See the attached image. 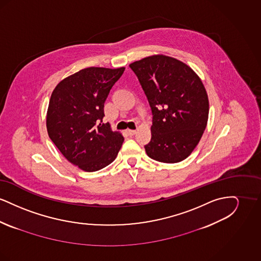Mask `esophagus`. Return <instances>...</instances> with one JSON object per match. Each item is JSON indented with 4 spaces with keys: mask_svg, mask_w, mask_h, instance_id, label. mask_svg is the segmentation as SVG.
I'll return each mask as SVG.
<instances>
[{
    "mask_svg": "<svg viewBox=\"0 0 261 261\" xmlns=\"http://www.w3.org/2000/svg\"><path fill=\"white\" fill-rule=\"evenodd\" d=\"M136 130H131V129H128V130H127V133H128V135H130V136L135 135V134H136Z\"/></svg>",
    "mask_w": 261,
    "mask_h": 261,
    "instance_id": "obj_1",
    "label": "esophagus"
}]
</instances>
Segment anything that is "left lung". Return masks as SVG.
<instances>
[{
	"label": "left lung",
	"mask_w": 261,
	"mask_h": 261,
	"mask_svg": "<svg viewBox=\"0 0 261 261\" xmlns=\"http://www.w3.org/2000/svg\"><path fill=\"white\" fill-rule=\"evenodd\" d=\"M152 113L151 139L145 146L150 159L176 163L199 144L208 118V98L195 71L166 56L131 63Z\"/></svg>",
	"instance_id": "obj_1"
}]
</instances>
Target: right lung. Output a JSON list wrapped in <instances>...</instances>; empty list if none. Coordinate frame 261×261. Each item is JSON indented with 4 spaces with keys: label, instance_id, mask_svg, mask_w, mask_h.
<instances>
[{
    "label": "right lung",
    "instance_id": "obj_1",
    "mask_svg": "<svg viewBox=\"0 0 261 261\" xmlns=\"http://www.w3.org/2000/svg\"><path fill=\"white\" fill-rule=\"evenodd\" d=\"M88 67L61 81L51 93L47 129L63 156L80 169L94 172L111 164L124 138L102 123L110 91L124 72Z\"/></svg>",
    "mask_w": 261,
    "mask_h": 261
}]
</instances>
